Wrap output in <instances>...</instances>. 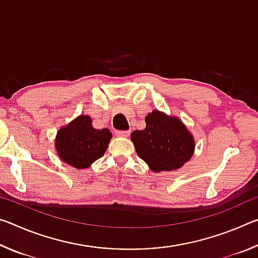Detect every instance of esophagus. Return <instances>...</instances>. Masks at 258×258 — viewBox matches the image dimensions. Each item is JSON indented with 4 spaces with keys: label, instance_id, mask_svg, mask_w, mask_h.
<instances>
[{
    "label": "esophagus",
    "instance_id": "obj_1",
    "mask_svg": "<svg viewBox=\"0 0 258 258\" xmlns=\"http://www.w3.org/2000/svg\"><path fill=\"white\" fill-rule=\"evenodd\" d=\"M131 133V131H116L115 134L117 137H128Z\"/></svg>",
    "mask_w": 258,
    "mask_h": 258
}]
</instances>
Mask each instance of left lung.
I'll list each match as a JSON object with an SVG mask.
<instances>
[{
	"mask_svg": "<svg viewBox=\"0 0 258 258\" xmlns=\"http://www.w3.org/2000/svg\"><path fill=\"white\" fill-rule=\"evenodd\" d=\"M138 156L151 171L177 169L189 160L195 141L180 119L155 110L146 116V128L131 134Z\"/></svg>",
	"mask_w": 258,
	"mask_h": 258,
	"instance_id": "1",
	"label": "left lung"
}]
</instances>
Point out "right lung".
Instances as JSON below:
<instances>
[{
    "label": "right lung",
    "instance_id": "right-lung-1",
    "mask_svg": "<svg viewBox=\"0 0 258 258\" xmlns=\"http://www.w3.org/2000/svg\"><path fill=\"white\" fill-rule=\"evenodd\" d=\"M91 121L90 117L80 116L56 135L54 145L60 158L76 168H86L101 158L111 139L110 131L95 130Z\"/></svg>",
    "mask_w": 258,
    "mask_h": 258
}]
</instances>
